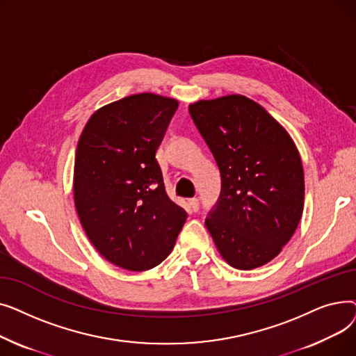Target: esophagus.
<instances>
[{
  "label": "esophagus",
  "mask_w": 356,
  "mask_h": 356,
  "mask_svg": "<svg viewBox=\"0 0 356 356\" xmlns=\"http://www.w3.org/2000/svg\"><path fill=\"white\" fill-rule=\"evenodd\" d=\"M189 207L193 212H197L199 211V199H191L189 200Z\"/></svg>",
  "instance_id": "34e87169"
}]
</instances>
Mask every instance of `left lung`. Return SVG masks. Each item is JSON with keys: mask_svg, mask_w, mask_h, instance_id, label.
Segmentation results:
<instances>
[{"mask_svg": "<svg viewBox=\"0 0 356 356\" xmlns=\"http://www.w3.org/2000/svg\"><path fill=\"white\" fill-rule=\"evenodd\" d=\"M220 172V196L207 228L227 263L254 270L290 241L305 207L298 149L271 114L234 93L189 105Z\"/></svg>", "mask_w": 356, "mask_h": 356, "instance_id": "1", "label": "left lung"}]
</instances>
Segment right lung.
I'll list each match as a JSON object with an SVG mask.
<instances>
[{
  "instance_id": "obj_1",
  "label": "right lung",
  "mask_w": 356,
  "mask_h": 356,
  "mask_svg": "<svg viewBox=\"0 0 356 356\" xmlns=\"http://www.w3.org/2000/svg\"><path fill=\"white\" fill-rule=\"evenodd\" d=\"M179 101L144 92L101 106L88 120L73 167L82 228L111 264L159 266L188 213L165 193L156 152Z\"/></svg>"
}]
</instances>
